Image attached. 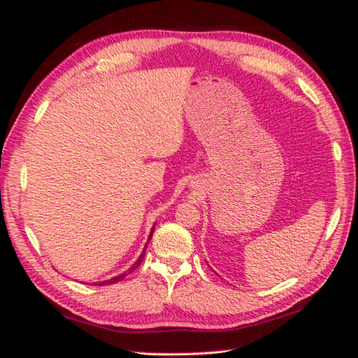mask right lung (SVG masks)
<instances>
[{
  "mask_svg": "<svg viewBox=\"0 0 358 358\" xmlns=\"http://www.w3.org/2000/svg\"><path fill=\"white\" fill-rule=\"evenodd\" d=\"M152 233H154V229H152V231H150V234H149V241H150V237H152ZM149 243V242H148ZM148 246V245H146ZM146 246H145V249H146ZM145 249H143V252L142 254H140V257H138V259H137V262L131 266V267H129L128 270H127V272L125 273H122V275H119V276H115L113 279H109V280H104V282H100L99 285H107V284H116V282H119V280H122L128 273H131V272H134V270L140 266V263H142L143 262V258H145Z\"/></svg>",
  "mask_w": 358,
  "mask_h": 358,
  "instance_id": "right-lung-1",
  "label": "right lung"
}]
</instances>
